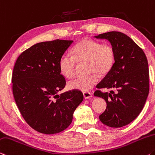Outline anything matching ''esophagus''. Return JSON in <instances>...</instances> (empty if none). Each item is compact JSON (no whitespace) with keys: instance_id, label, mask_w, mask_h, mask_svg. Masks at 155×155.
<instances>
[{"instance_id":"34e87169","label":"esophagus","mask_w":155,"mask_h":155,"mask_svg":"<svg viewBox=\"0 0 155 155\" xmlns=\"http://www.w3.org/2000/svg\"><path fill=\"white\" fill-rule=\"evenodd\" d=\"M83 95H84V97L85 99H88V98H91L93 97L92 93H91L89 92H84Z\"/></svg>"}]
</instances>
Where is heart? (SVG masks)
<instances>
[{
	"instance_id": "1",
	"label": "heart",
	"mask_w": 155,
	"mask_h": 155,
	"mask_svg": "<svg viewBox=\"0 0 155 155\" xmlns=\"http://www.w3.org/2000/svg\"><path fill=\"white\" fill-rule=\"evenodd\" d=\"M72 55L63 54L59 60V68L67 78L75 74L77 62H87L91 74L79 78L68 83L70 89L88 91L99 82L98 73L105 75L112 69L115 61V52L112 45L101 44L96 40L84 38L80 40L72 49Z\"/></svg>"
}]
</instances>
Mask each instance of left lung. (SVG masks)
<instances>
[{"mask_svg":"<svg viewBox=\"0 0 155 155\" xmlns=\"http://www.w3.org/2000/svg\"><path fill=\"white\" fill-rule=\"evenodd\" d=\"M95 37L108 40L115 52L113 68L98 84L99 90L94 93L107 104L100 120L110 127H122L137 118L148 97V60L141 48L123 33L110 31ZM101 88L111 91L104 93Z\"/></svg>","mask_w":155,"mask_h":155,"instance_id":"8db88e82","label":"left lung"}]
</instances>
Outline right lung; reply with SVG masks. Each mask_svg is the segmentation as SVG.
<instances>
[{
  "label": "right lung",
  "instance_id": "add662e5",
  "mask_svg": "<svg viewBox=\"0 0 155 155\" xmlns=\"http://www.w3.org/2000/svg\"><path fill=\"white\" fill-rule=\"evenodd\" d=\"M72 42L58 39L37 43L15 63L12 77L15 101L25 121L39 133L52 135L65 130L83 100L79 90L58 94L66 85L59 60Z\"/></svg>",
  "mask_w": 155,
  "mask_h": 155
}]
</instances>
